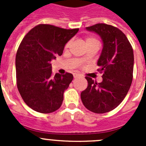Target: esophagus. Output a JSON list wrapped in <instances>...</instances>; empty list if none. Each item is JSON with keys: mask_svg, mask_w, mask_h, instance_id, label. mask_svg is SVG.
Wrapping results in <instances>:
<instances>
[{"mask_svg": "<svg viewBox=\"0 0 146 146\" xmlns=\"http://www.w3.org/2000/svg\"><path fill=\"white\" fill-rule=\"evenodd\" d=\"M73 75H74V78H77V77H78L80 76L78 74H73Z\"/></svg>", "mask_w": 146, "mask_h": 146, "instance_id": "esophagus-1", "label": "esophagus"}]
</instances>
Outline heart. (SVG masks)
Returning a JSON list of instances; mask_svg holds the SVG:
<instances>
[{
	"label": "heart",
	"mask_w": 146,
	"mask_h": 146,
	"mask_svg": "<svg viewBox=\"0 0 146 146\" xmlns=\"http://www.w3.org/2000/svg\"><path fill=\"white\" fill-rule=\"evenodd\" d=\"M95 40L96 39L94 38H92V37H87L86 39V43H88V42H91V41H95ZM69 43L67 44L66 47H68V46H69Z\"/></svg>",
	"instance_id": "heart-1"
}]
</instances>
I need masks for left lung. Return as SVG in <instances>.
<instances>
[{
	"mask_svg": "<svg viewBox=\"0 0 146 146\" xmlns=\"http://www.w3.org/2000/svg\"><path fill=\"white\" fill-rule=\"evenodd\" d=\"M86 29L99 35L103 49L97 62L102 82L86 77L88 87L80 94L84 106L95 113L111 111L128 93L133 78V49L126 35L113 25L98 23Z\"/></svg>",
	"mask_w": 146,
	"mask_h": 146,
	"instance_id": "left-lung-1",
	"label": "left lung"
}]
</instances>
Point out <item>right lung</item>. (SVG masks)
<instances>
[{
  "label": "right lung",
  "instance_id": "right-lung-1",
  "mask_svg": "<svg viewBox=\"0 0 146 146\" xmlns=\"http://www.w3.org/2000/svg\"><path fill=\"white\" fill-rule=\"evenodd\" d=\"M78 31L39 24L20 43L15 60L17 86L23 101L35 111L50 113L61 106L73 75L66 72L52 76L50 63L62 55L66 44Z\"/></svg>",
  "mask_w": 146,
  "mask_h": 146
}]
</instances>
